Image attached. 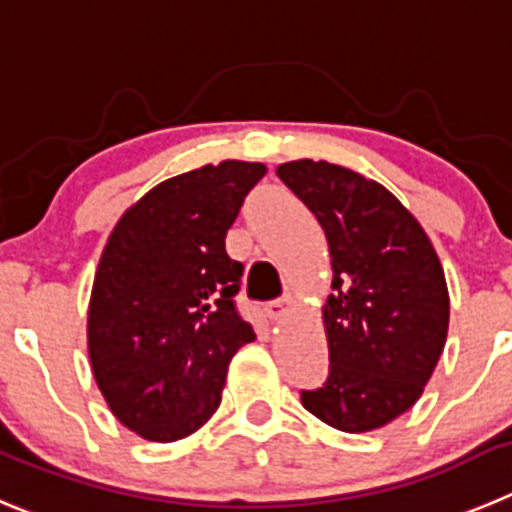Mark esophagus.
Returning a JSON list of instances; mask_svg holds the SVG:
<instances>
[{
    "mask_svg": "<svg viewBox=\"0 0 512 512\" xmlns=\"http://www.w3.org/2000/svg\"><path fill=\"white\" fill-rule=\"evenodd\" d=\"M293 305H295L293 295H283V298H278V300H270V303L265 305V310L272 321H280V318H285V315L293 310Z\"/></svg>",
    "mask_w": 512,
    "mask_h": 512,
    "instance_id": "obj_1",
    "label": "esophagus"
}]
</instances>
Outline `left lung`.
<instances>
[{
    "instance_id": "obj_1",
    "label": "left lung",
    "mask_w": 512,
    "mask_h": 512,
    "mask_svg": "<svg viewBox=\"0 0 512 512\" xmlns=\"http://www.w3.org/2000/svg\"><path fill=\"white\" fill-rule=\"evenodd\" d=\"M278 176L321 222L333 267L323 305L328 379L300 401L341 432L384 427L414 407L447 341L437 252L412 212L356 171L300 159Z\"/></svg>"
}]
</instances>
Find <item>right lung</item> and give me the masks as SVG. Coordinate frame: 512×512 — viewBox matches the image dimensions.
<instances>
[{
    "label": "right lung",
    "mask_w": 512,
    "mask_h": 512,
    "mask_svg": "<svg viewBox=\"0 0 512 512\" xmlns=\"http://www.w3.org/2000/svg\"><path fill=\"white\" fill-rule=\"evenodd\" d=\"M265 171L222 161L161 181L108 237L90 293V366L118 422L143 439L197 432L232 356L255 341L234 305L245 267L224 237Z\"/></svg>",
    "instance_id": "add662e5"
}]
</instances>
